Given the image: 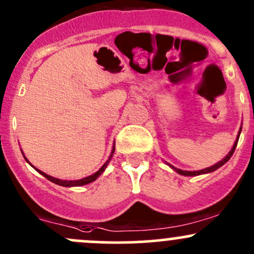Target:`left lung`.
Here are the masks:
<instances>
[{"label":"left lung","instance_id":"8db88e82","mask_svg":"<svg viewBox=\"0 0 254 254\" xmlns=\"http://www.w3.org/2000/svg\"><path fill=\"white\" fill-rule=\"evenodd\" d=\"M241 130H242V126L240 127L239 134H237V138H236L235 143H234L233 148H231L230 151H229V154L226 155V156L222 161H219V162H217V163H215V165L211 166V167H207V168H204V170H201V171H183V170H179V168H176V167H174V166L170 165V163H167V162H166V163H167V165L170 166L172 170L176 171L177 173L181 174V176H185V177H195V176H200V174H206V173H211V172H214L215 170H218V168H219V167H222V166L224 165L225 162H228L229 159H230V157H231V155L234 154V151H235L236 145H237V141H239V137H240V133H241Z\"/></svg>","mask_w":254,"mask_h":254}]
</instances>
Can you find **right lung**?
<instances>
[{"label": "right lung", "instance_id": "obj_1", "mask_svg": "<svg viewBox=\"0 0 254 254\" xmlns=\"http://www.w3.org/2000/svg\"><path fill=\"white\" fill-rule=\"evenodd\" d=\"M20 150H21V149H20ZM114 152H115V143H114V145H113V150H111V154H110V156H109V159L106 160V162L104 163V165H103L102 167L99 168V170H98L97 172H95V173L92 174V176H88V177H86V178H82V179H78V181H63V179L54 178V177L50 176V174H46L45 172H42V171L37 170V168H35L34 166H32L31 163L29 162V160L26 159V157H25V155H24V152H23V151H21V154H23L24 159L26 160V162L30 163V165H31L32 167L35 168V170H36L37 172H39V173L42 174L43 177H46V178H47L48 181H51L52 183H54V184H58V185H61V187H66V188H70V187H81V185H86V184H89V183L94 182L95 179H97V178H99V177H100V174H102L103 172L105 171V168L108 167L109 162H110L111 159H113V155H114Z\"/></svg>", "mask_w": 254, "mask_h": 254}]
</instances>
